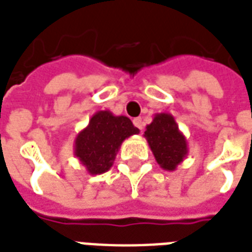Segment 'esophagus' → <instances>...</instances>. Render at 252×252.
Returning <instances> with one entry per match:
<instances>
[{"instance_id":"34e87169","label":"esophagus","mask_w":252,"mask_h":252,"mask_svg":"<svg viewBox=\"0 0 252 252\" xmlns=\"http://www.w3.org/2000/svg\"><path fill=\"white\" fill-rule=\"evenodd\" d=\"M133 124L136 126H137L138 129L140 130H142L144 129V122H142V119L141 118H136V119H133Z\"/></svg>"}]
</instances>
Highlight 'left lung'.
<instances>
[{
  "instance_id": "1",
  "label": "left lung",
  "mask_w": 252,
  "mask_h": 252,
  "mask_svg": "<svg viewBox=\"0 0 252 252\" xmlns=\"http://www.w3.org/2000/svg\"><path fill=\"white\" fill-rule=\"evenodd\" d=\"M144 137L153 152L156 161L166 171H175L188 156L187 138L171 114H156L153 122L146 126Z\"/></svg>"
}]
</instances>
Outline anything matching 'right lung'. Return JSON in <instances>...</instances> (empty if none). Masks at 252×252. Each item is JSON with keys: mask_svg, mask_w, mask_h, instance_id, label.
Listing matches in <instances>:
<instances>
[{"mask_svg": "<svg viewBox=\"0 0 252 252\" xmlns=\"http://www.w3.org/2000/svg\"><path fill=\"white\" fill-rule=\"evenodd\" d=\"M138 132L129 118L98 111L74 138V156L90 175H100L112 167L123 141Z\"/></svg>", "mask_w": 252, "mask_h": 252, "instance_id": "obj_1", "label": "right lung"}]
</instances>
